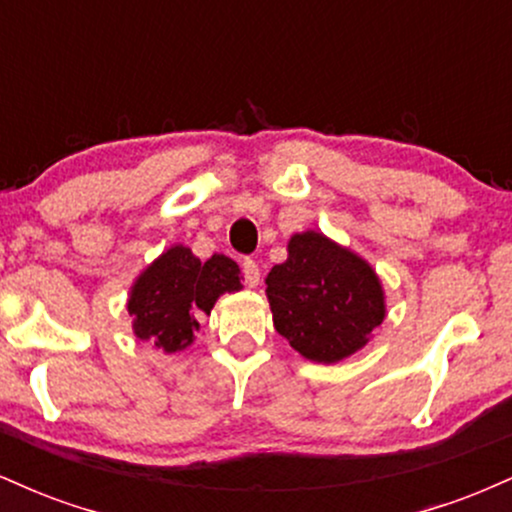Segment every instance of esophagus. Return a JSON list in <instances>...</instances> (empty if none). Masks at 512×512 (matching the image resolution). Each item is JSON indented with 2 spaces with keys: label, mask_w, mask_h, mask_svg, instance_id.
Masks as SVG:
<instances>
[{
  "label": "esophagus",
  "mask_w": 512,
  "mask_h": 512,
  "mask_svg": "<svg viewBox=\"0 0 512 512\" xmlns=\"http://www.w3.org/2000/svg\"><path fill=\"white\" fill-rule=\"evenodd\" d=\"M243 276H245V284L252 286H260V267H257L255 260H245L243 262Z\"/></svg>",
  "instance_id": "1"
}]
</instances>
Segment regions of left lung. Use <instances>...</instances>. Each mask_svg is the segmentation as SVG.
Instances as JSON below:
<instances>
[{"mask_svg": "<svg viewBox=\"0 0 512 512\" xmlns=\"http://www.w3.org/2000/svg\"><path fill=\"white\" fill-rule=\"evenodd\" d=\"M286 262L267 274L274 330L303 358L339 363L370 342L387 315L380 276L325 233H293Z\"/></svg>", "mask_w": 512, "mask_h": 512, "instance_id": "obj_1", "label": "left lung"}]
</instances>
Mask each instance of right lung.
Instances as JSON below:
<instances>
[{
	"label": "right lung",
	"instance_id": "1",
	"mask_svg": "<svg viewBox=\"0 0 512 512\" xmlns=\"http://www.w3.org/2000/svg\"><path fill=\"white\" fill-rule=\"evenodd\" d=\"M240 289V267L231 257L216 252L202 262L185 245H170L129 286L134 337L166 354L187 349L199 332L197 315H209L223 293Z\"/></svg>",
	"mask_w": 512,
	"mask_h": 512
}]
</instances>
